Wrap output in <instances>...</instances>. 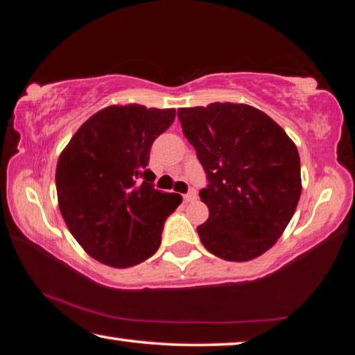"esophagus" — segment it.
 Returning a JSON list of instances; mask_svg holds the SVG:
<instances>
[{"label": "esophagus", "mask_w": 355, "mask_h": 355, "mask_svg": "<svg viewBox=\"0 0 355 355\" xmlns=\"http://www.w3.org/2000/svg\"><path fill=\"white\" fill-rule=\"evenodd\" d=\"M197 199V194H196V191H189L188 194H184L183 196V200L188 203V202H192V200H196Z\"/></svg>", "instance_id": "esophagus-1"}]
</instances>
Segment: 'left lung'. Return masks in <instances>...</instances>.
<instances>
[{
    "mask_svg": "<svg viewBox=\"0 0 355 355\" xmlns=\"http://www.w3.org/2000/svg\"><path fill=\"white\" fill-rule=\"evenodd\" d=\"M183 135L196 148L208 186L202 244L227 261L271 249L296 211L302 183L294 142L274 120L243 103L180 107Z\"/></svg>",
    "mask_w": 355,
    "mask_h": 355,
    "instance_id": "8db88e82",
    "label": "left lung"
}]
</instances>
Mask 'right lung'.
Returning a JSON list of instances; mask_svg holds the SVG:
<instances>
[{
  "label": "right lung",
  "instance_id": "1",
  "mask_svg": "<svg viewBox=\"0 0 355 355\" xmlns=\"http://www.w3.org/2000/svg\"><path fill=\"white\" fill-rule=\"evenodd\" d=\"M175 110L112 105L84 122L56 166L59 209L73 238L112 268L139 264L158 250L164 220L182 203L153 188L150 147Z\"/></svg>",
  "mask_w": 355,
  "mask_h": 355
}]
</instances>
